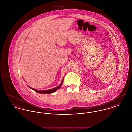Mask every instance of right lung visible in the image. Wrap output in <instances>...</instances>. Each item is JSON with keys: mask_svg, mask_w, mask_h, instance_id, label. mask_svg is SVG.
<instances>
[{"mask_svg": "<svg viewBox=\"0 0 132 132\" xmlns=\"http://www.w3.org/2000/svg\"><path fill=\"white\" fill-rule=\"evenodd\" d=\"M63 82V80L62 82L60 84V85L58 87H57L54 88H52V89H49V90H44V91H39V90H36V89H34V88H31V87H29V86H28V87L32 89V90H34L35 92H37V93H39V94H50V93H53L55 92V91H56L57 90L58 88H59L60 87H61V86L62 85Z\"/></svg>", "mask_w": 132, "mask_h": 132, "instance_id": "1", "label": "right lung"}]
</instances>
